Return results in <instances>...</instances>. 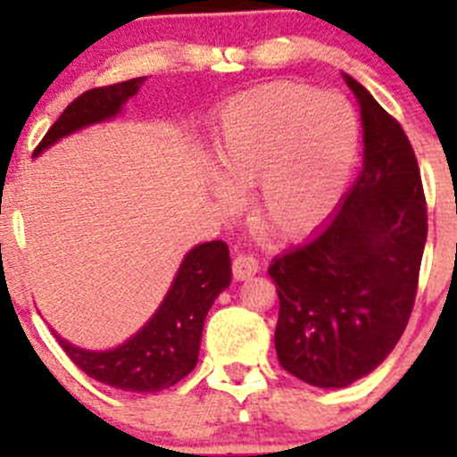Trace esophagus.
Instances as JSON below:
<instances>
[{
  "instance_id": "1",
  "label": "esophagus",
  "mask_w": 457,
  "mask_h": 457,
  "mask_svg": "<svg viewBox=\"0 0 457 457\" xmlns=\"http://www.w3.org/2000/svg\"><path fill=\"white\" fill-rule=\"evenodd\" d=\"M258 270H261V265H258V261L254 256L241 254V256L234 258V262H232V274L237 280L250 278V276H254Z\"/></svg>"
}]
</instances>
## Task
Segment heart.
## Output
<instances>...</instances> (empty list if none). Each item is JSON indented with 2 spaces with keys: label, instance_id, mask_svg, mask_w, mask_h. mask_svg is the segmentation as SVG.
<instances>
[{
  "label": "heart",
  "instance_id": "1",
  "mask_svg": "<svg viewBox=\"0 0 457 457\" xmlns=\"http://www.w3.org/2000/svg\"><path fill=\"white\" fill-rule=\"evenodd\" d=\"M361 147L352 104L296 81H271L229 101L214 135V199L238 205L252 187L261 228L283 241L316 232L338 207Z\"/></svg>",
  "mask_w": 457,
  "mask_h": 457
}]
</instances>
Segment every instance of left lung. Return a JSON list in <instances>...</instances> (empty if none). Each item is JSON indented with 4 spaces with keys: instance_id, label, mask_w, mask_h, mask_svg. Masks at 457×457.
Masks as SVG:
<instances>
[{
    "instance_id": "left-lung-1",
    "label": "left lung",
    "mask_w": 457,
    "mask_h": 457,
    "mask_svg": "<svg viewBox=\"0 0 457 457\" xmlns=\"http://www.w3.org/2000/svg\"><path fill=\"white\" fill-rule=\"evenodd\" d=\"M343 77L361 105L362 170L331 223L270 265L280 367L322 389L352 385L389 356L411 316L427 243L411 143L365 86Z\"/></svg>"
}]
</instances>
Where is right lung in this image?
Masks as SVG:
<instances>
[{
	"label": "right lung",
	"mask_w": 457,
	"mask_h": 457,
	"mask_svg": "<svg viewBox=\"0 0 457 457\" xmlns=\"http://www.w3.org/2000/svg\"><path fill=\"white\" fill-rule=\"evenodd\" d=\"M143 81L145 77H137L79 95L46 132L32 154H41L46 147L81 128L117 117L126 101L139 92ZM229 280L232 265L228 245L223 241L201 243L183 258L159 310L123 345L108 352H90L54 336L68 358L95 380L137 394L163 391L196 367L203 322Z\"/></svg>",
	"instance_id": "1"
}]
</instances>
